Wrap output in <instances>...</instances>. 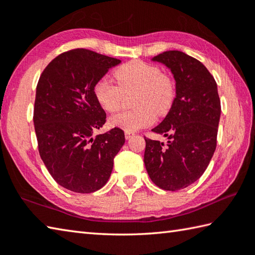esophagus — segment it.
Instances as JSON below:
<instances>
[{"label":"esophagus","mask_w":255,"mask_h":255,"mask_svg":"<svg viewBox=\"0 0 255 255\" xmlns=\"http://www.w3.org/2000/svg\"><path fill=\"white\" fill-rule=\"evenodd\" d=\"M132 136H134V133H133V132L125 131V137H126V139H130Z\"/></svg>","instance_id":"1"}]
</instances>
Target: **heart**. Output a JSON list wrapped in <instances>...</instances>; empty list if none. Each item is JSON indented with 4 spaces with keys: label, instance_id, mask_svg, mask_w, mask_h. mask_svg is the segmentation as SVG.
<instances>
[{
    "label": "heart",
    "instance_id": "b5f03b06",
    "mask_svg": "<svg viewBox=\"0 0 255 255\" xmlns=\"http://www.w3.org/2000/svg\"><path fill=\"white\" fill-rule=\"evenodd\" d=\"M117 84L110 79L97 81L93 88L95 99L103 110L115 113L121 110L125 95L132 94L136 110L123 112L110 119L112 127L134 132L155 122V113L163 115L170 110L175 99L173 80L161 70L142 61L123 64L114 72Z\"/></svg>",
    "mask_w": 255,
    "mask_h": 255
}]
</instances>
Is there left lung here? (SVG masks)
<instances>
[{
    "mask_svg": "<svg viewBox=\"0 0 255 255\" xmlns=\"http://www.w3.org/2000/svg\"><path fill=\"white\" fill-rule=\"evenodd\" d=\"M151 60L171 70L176 95L152 129L167 144L144 137L143 161L156 186L178 191L203 175L216 150L221 113L217 83L202 62L182 51H164Z\"/></svg>",
    "mask_w": 255,
    "mask_h": 255,
    "instance_id": "1",
    "label": "left lung"
}]
</instances>
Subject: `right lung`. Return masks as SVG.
<instances>
[{"label":"right lung","instance_id":"add662e5","mask_svg":"<svg viewBox=\"0 0 255 255\" xmlns=\"http://www.w3.org/2000/svg\"><path fill=\"white\" fill-rule=\"evenodd\" d=\"M122 61L86 49L56 57L36 89L34 125L40 158L59 185L93 193L110 178L114 158L125 143L121 128L94 132L106 122L93 88Z\"/></svg>","mask_w":255,"mask_h":255}]
</instances>
